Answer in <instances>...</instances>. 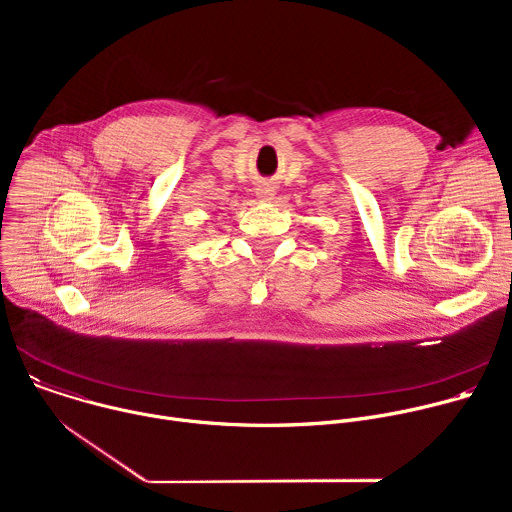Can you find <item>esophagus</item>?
Wrapping results in <instances>:
<instances>
[{
    "mask_svg": "<svg viewBox=\"0 0 512 512\" xmlns=\"http://www.w3.org/2000/svg\"><path fill=\"white\" fill-rule=\"evenodd\" d=\"M273 194H275V192H273L271 188H259V190H257V196H259L261 200H265V202H267V200H271V198H273Z\"/></svg>",
    "mask_w": 512,
    "mask_h": 512,
    "instance_id": "esophagus-1",
    "label": "esophagus"
}]
</instances>
